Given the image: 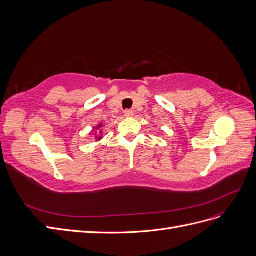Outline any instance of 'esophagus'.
<instances>
[{"label":"esophagus","mask_w":256,"mask_h":256,"mask_svg":"<svg viewBox=\"0 0 256 256\" xmlns=\"http://www.w3.org/2000/svg\"><path fill=\"white\" fill-rule=\"evenodd\" d=\"M124 114H125V116H127V118H130V116H134V110L127 109V110H125V112H124Z\"/></svg>","instance_id":"obj_1"}]
</instances>
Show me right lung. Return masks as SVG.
Instances as JSON below:
<instances>
[{
    "mask_svg": "<svg viewBox=\"0 0 256 256\" xmlns=\"http://www.w3.org/2000/svg\"><path fill=\"white\" fill-rule=\"evenodd\" d=\"M99 127H102V125H100V126H99ZM98 138V140H100V138H100V136H99V138H98V136H97V138Z\"/></svg>",
    "mask_w": 256,
    "mask_h": 256,
    "instance_id": "right-lung-1",
    "label": "right lung"
}]
</instances>
